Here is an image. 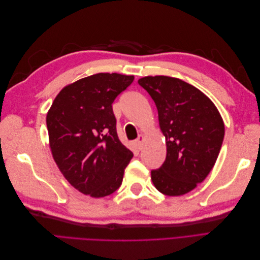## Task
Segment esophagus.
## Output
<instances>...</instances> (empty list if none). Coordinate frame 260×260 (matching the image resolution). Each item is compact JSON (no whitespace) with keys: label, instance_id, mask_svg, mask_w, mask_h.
Wrapping results in <instances>:
<instances>
[{"label":"esophagus","instance_id":"obj_1","mask_svg":"<svg viewBox=\"0 0 260 260\" xmlns=\"http://www.w3.org/2000/svg\"><path fill=\"white\" fill-rule=\"evenodd\" d=\"M143 141H144V137H143L142 135H140V136L138 137V139L136 140V144H137V146H138V148H139V149L142 148V143H143Z\"/></svg>","mask_w":260,"mask_h":260}]
</instances>
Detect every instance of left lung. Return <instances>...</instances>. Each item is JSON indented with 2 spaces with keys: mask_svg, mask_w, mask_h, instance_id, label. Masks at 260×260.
Returning a JSON list of instances; mask_svg holds the SVG:
<instances>
[{
  "mask_svg": "<svg viewBox=\"0 0 260 260\" xmlns=\"http://www.w3.org/2000/svg\"><path fill=\"white\" fill-rule=\"evenodd\" d=\"M138 83L155 102L167 145L161 167L151 172L153 183L165 195L186 194L214 167L224 137L222 118L205 94L178 78L148 76Z\"/></svg>",
  "mask_w": 260,
  "mask_h": 260,
  "instance_id": "left-lung-1",
  "label": "left lung"
}]
</instances>
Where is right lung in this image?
Masks as SVG:
<instances>
[{
    "label": "right lung",
    "mask_w": 260,
    "mask_h": 260,
    "mask_svg": "<svg viewBox=\"0 0 260 260\" xmlns=\"http://www.w3.org/2000/svg\"><path fill=\"white\" fill-rule=\"evenodd\" d=\"M135 77L96 74L65 86L46 116L53 158L68 182L92 198L121 185L133 157L117 136L113 102Z\"/></svg>",
    "instance_id": "obj_1"
}]
</instances>
